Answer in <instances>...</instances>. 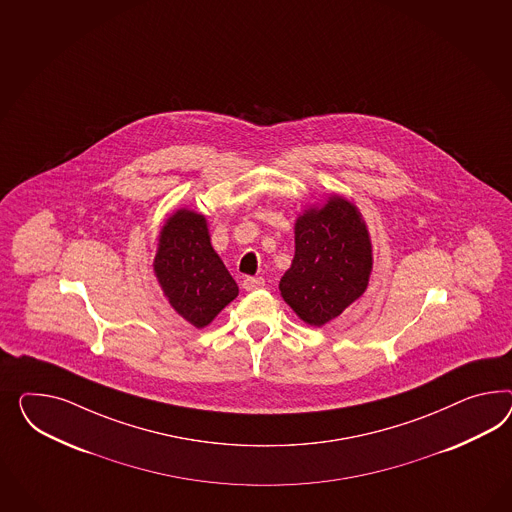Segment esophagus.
<instances>
[{"label":"esophagus","instance_id":"1","mask_svg":"<svg viewBox=\"0 0 512 512\" xmlns=\"http://www.w3.org/2000/svg\"><path fill=\"white\" fill-rule=\"evenodd\" d=\"M242 287H244L246 291H257V289H263L264 279L263 277H246V279H244V283H242Z\"/></svg>","mask_w":512,"mask_h":512}]
</instances>
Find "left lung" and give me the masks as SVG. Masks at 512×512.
Masks as SVG:
<instances>
[{"label":"left lung","instance_id":"8db88e82","mask_svg":"<svg viewBox=\"0 0 512 512\" xmlns=\"http://www.w3.org/2000/svg\"><path fill=\"white\" fill-rule=\"evenodd\" d=\"M294 248L279 291L298 317L320 328L367 289L373 270L371 236L358 207L332 195L296 220Z\"/></svg>","mask_w":512,"mask_h":512}]
</instances>
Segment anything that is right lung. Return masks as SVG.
Here are the masks:
<instances>
[{
	"instance_id": "right-lung-1",
	"label": "right lung",
	"mask_w": 512,
	"mask_h": 512,
	"mask_svg": "<svg viewBox=\"0 0 512 512\" xmlns=\"http://www.w3.org/2000/svg\"><path fill=\"white\" fill-rule=\"evenodd\" d=\"M154 276L169 305L195 328L208 326L238 296V285L214 251L207 218L179 208L167 218L154 257Z\"/></svg>"
}]
</instances>
